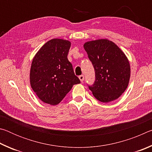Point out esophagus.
I'll list each match as a JSON object with an SVG mask.
<instances>
[{
  "instance_id": "34e87169",
  "label": "esophagus",
  "mask_w": 152,
  "mask_h": 152,
  "mask_svg": "<svg viewBox=\"0 0 152 152\" xmlns=\"http://www.w3.org/2000/svg\"><path fill=\"white\" fill-rule=\"evenodd\" d=\"M79 79L80 80V82H83L84 81V76L83 75H80L79 76Z\"/></svg>"
}]
</instances>
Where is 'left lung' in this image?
Instances as JSON below:
<instances>
[{
	"instance_id": "8db88e82",
	"label": "left lung",
	"mask_w": 152,
	"mask_h": 152,
	"mask_svg": "<svg viewBox=\"0 0 152 152\" xmlns=\"http://www.w3.org/2000/svg\"><path fill=\"white\" fill-rule=\"evenodd\" d=\"M84 48L95 70L96 80L89 86L92 94L104 103L117 99L127 89L130 80V64L125 53L107 39L87 42Z\"/></svg>"
}]
</instances>
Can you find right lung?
Instances as JSON below:
<instances>
[{
    "mask_svg": "<svg viewBox=\"0 0 152 152\" xmlns=\"http://www.w3.org/2000/svg\"><path fill=\"white\" fill-rule=\"evenodd\" d=\"M70 46L68 40L52 39L39 49L33 59L31 87L45 103L59 104L74 84L80 83L67 58Z\"/></svg>",
    "mask_w": 152,
    "mask_h": 152,
    "instance_id": "right-lung-1",
    "label": "right lung"
}]
</instances>
